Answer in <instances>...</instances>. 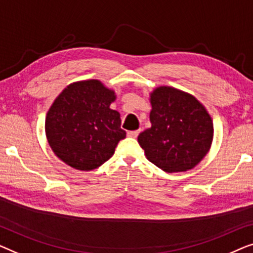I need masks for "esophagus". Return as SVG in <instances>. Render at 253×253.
Listing matches in <instances>:
<instances>
[{
    "instance_id": "1",
    "label": "esophagus",
    "mask_w": 253,
    "mask_h": 253,
    "mask_svg": "<svg viewBox=\"0 0 253 253\" xmlns=\"http://www.w3.org/2000/svg\"><path fill=\"white\" fill-rule=\"evenodd\" d=\"M138 133H140V130H129V131H127V136H129V137H137Z\"/></svg>"
}]
</instances>
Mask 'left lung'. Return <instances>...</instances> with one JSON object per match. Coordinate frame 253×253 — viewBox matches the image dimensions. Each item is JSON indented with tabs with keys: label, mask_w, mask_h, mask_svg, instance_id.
<instances>
[{
	"label": "left lung",
	"mask_w": 253,
	"mask_h": 253,
	"mask_svg": "<svg viewBox=\"0 0 253 253\" xmlns=\"http://www.w3.org/2000/svg\"><path fill=\"white\" fill-rule=\"evenodd\" d=\"M150 102L151 127L137 137L148 161L169 173L191 169L211 147V117L193 95L173 87H158Z\"/></svg>",
	"instance_id": "obj_1"
}]
</instances>
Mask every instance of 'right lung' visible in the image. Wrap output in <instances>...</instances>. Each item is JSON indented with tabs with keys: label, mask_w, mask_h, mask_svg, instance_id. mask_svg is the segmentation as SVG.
Returning <instances> with one entry per match:
<instances>
[{
	"label": "right lung",
	"mask_w": 253,
	"mask_h": 253,
	"mask_svg": "<svg viewBox=\"0 0 253 253\" xmlns=\"http://www.w3.org/2000/svg\"><path fill=\"white\" fill-rule=\"evenodd\" d=\"M115 91L98 80L71 84L57 96L45 118V135L52 151L80 170L97 169L126 137L122 119L110 104Z\"/></svg>",
	"instance_id": "1"
}]
</instances>
